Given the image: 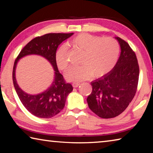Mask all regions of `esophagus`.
I'll list each match as a JSON object with an SVG mask.
<instances>
[{
	"label": "esophagus",
	"mask_w": 153,
	"mask_h": 153,
	"mask_svg": "<svg viewBox=\"0 0 153 153\" xmlns=\"http://www.w3.org/2000/svg\"><path fill=\"white\" fill-rule=\"evenodd\" d=\"M79 84H80L78 82H74L73 84H72V86H73V87H74V88H77L79 86Z\"/></svg>",
	"instance_id": "esophagus-1"
}]
</instances>
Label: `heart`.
<instances>
[{
  "label": "heart",
  "mask_w": 153,
  "mask_h": 153,
  "mask_svg": "<svg viewBox=\"0 0 153 153\" xmlns=\"http://www.w3.org/2000/svg\"><path fill=\"white\" fill-rule=\"evenodd\" d=\"M69 45L82 52L79 66L72 67L67 72V79L80 82L92 75L94 77L105 76L113 69L117 63L120 47L119 42L111 37L91 35L82 33L69 41ZM68 50L61 46L56 54V65L61 70H66L69 65L67 60Z\"/></svg>",
  "instance_id": "b5f03b06"
}]
</instances>
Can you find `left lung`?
Here are the masks:
<instances>
[{"label":"left lung","instance_id":"left-lung-1","mask_svg":"<svg viewBox=\"0 0 153 153\" xmlns=\"http://www.w3.org/2000/svg\"><path fill=\"white\" fill-rule=\"evenodd\" d=\"M121 55L113 70L91 82L92 90L87 98L92 112L103 119L113 118L123 113L136 94L139 65L128 43L117 37Z\"/></svg>","mask_w":153,"mask_h":153}]
</instances>
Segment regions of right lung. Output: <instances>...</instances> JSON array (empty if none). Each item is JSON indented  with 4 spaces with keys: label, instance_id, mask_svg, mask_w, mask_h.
<instances>
[{
    "label": "right lung",
    "instance_id": "1",
    "mask_svg": "<svg viewBox=\"0 0 153 153\" xmlns=\"http://www.w3.org/2000/svg\"><path fill=\"white\" fill-rule=\"evenodd\" d=\"M74 33H51L33 38L25 45L15 59L13 69V82L21 102L25 108L36 117L51 118L63 110L67 95L73 90L71 84L67 83L59 73L56 62V52L59 45ZM38 54L50 62L55 69V78L51 86L41 94L31 95L25 93L18 86L15 79L17 61L24 56Z\"/></svg>",
    "mask_w": 153,
    "mask_h": 153
}]
</instances>
